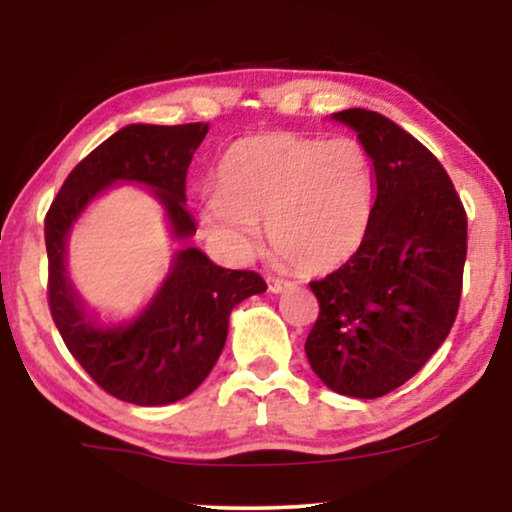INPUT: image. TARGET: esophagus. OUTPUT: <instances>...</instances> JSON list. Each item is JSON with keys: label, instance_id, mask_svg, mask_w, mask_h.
<instances>
[{"label": "esophagus", "instance_id": "esophagus-1", "mask_svg": "<svg viewBox=\"0 0 512 512\" xmlns=\"http://www.w3.org/2000/svg\"><path fill=\"white\" fill-rule=\"evenodd\" d=\"M286 286H289V282L286 279H279V277H268V291L270 293H282Z\"/></svg>", "mask_w": 512, "mask_h": 512}]
</instances>
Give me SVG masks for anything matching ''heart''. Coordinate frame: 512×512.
<instances>
[{
  "label": "heart",
  "instance_id": "heart-1",
  "mask_svg": "<svg viewBox=\"0 0 512 512\" xmlns=\"http://www.w3.org/2000/svg\"><path fill=\"white\" fill-rule=\"evenodd\" d=\"M216 188L202 205L214 240L247 251L256 244L258 221H265L277 256L321 275L345 265L363 244L375 174L356 137L268 132L230 146Z\"/></svg>",
  "mask_w": 512,
  "mask_h": 512
}]
</instances>
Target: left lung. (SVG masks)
Returning <instances> with one entry per match:
<instances>
[{
	"instance_id": "obj_1",
	"label": "left lung",
	"mask_w": 512,
	"mask_h": 512,
	"mask_svg": "<svg viewBox=\"0 0 512 512\" xmlns=\"http://www.w3.org/2000/svg\"><path fill=\"white\" fill-rule=\"evenodd\" d=\"M366 146L375 205L359 251L310 282L319 317L305 354L328 389L380 398L419 373L457 319L466 209L438 158L387 116L333 114Z\"/></svg>"
}]
</instances>
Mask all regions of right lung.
<instances>
[{
  "label": "right lung",
  "instance_id": "obj_1",
  "mask_svg": "<svg viewBox=\"0 0 512 512\" xmlns=\"http://www.w3.org/2000/svg\"><path fill=\"white\" fill-rule=\"evenodd\" d=\"M207 130V123L125 125L69 172L46 214L51 317L97 387L125 403L167 405L193 394L219 361L233 307L268 289L258 272L219 268L188 247L174 256L170 275L137 319L100 326L69 282V230L116 181L149 186L165 207L172 237L188 240L195 233L186 172Z\"/></svg>",
  "mask_w": 512,
  "mask_h": 512
}]
</instances>
